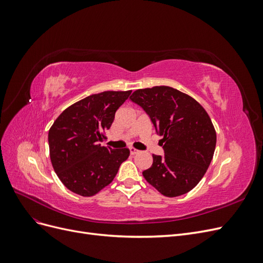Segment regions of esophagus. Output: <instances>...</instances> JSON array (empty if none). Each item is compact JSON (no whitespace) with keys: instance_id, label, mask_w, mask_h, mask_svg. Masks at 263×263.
Masks as SVG:
<instances>
[{"instance_id":"34e87169","label":"esophagus","mask_w":263,"mask_h":263,"mask_svg":"<svg viewBox=\"0 0 263 263\" xmlns=\"http://www.w3.org/2000/svg\"><path fill=\"white\" fill-rule=\"evenodd\" d=\"M129 151H130V154H132V155H136V154H138V153H139V150L135 149L134 147H129Z\"/></svg>"}]
</instances>
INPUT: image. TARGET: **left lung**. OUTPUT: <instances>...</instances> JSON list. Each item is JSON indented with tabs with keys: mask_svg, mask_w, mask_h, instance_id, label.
Masks as SVG:
<instances>
[{
	"mask_svg": "<svg viewBox=\"0 0 263 263\" xmlns=\"http://www.w3.org/2000/svg\"><path fill=\"white\" fill-rule=\"evenodd\" d=\"M130 100L150 116L164 150L162 157L153 155L142 176L164 196L190 192L208 171L216 147L208 112L192 97L165 85L136 90Z\"/></svg>",
	"mask_w": 263,
	"mask_h": 263,
	"instance_id": "obj_1",
	"label": "left lung"
}]
</instances>
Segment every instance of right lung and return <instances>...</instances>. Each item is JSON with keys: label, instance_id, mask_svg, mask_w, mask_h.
Here are the masks:
<instances>
[{"label": "right lung", "instance_id": "obj_1", "mask_svg": "<svg viewBox=\"0 0 263 263\" xmlns=\"http://www.w3.org/2000/svg\"><path fill=\"white\" fill-rule=\"evenodd\" d=\"M129 91H105L92 94L67 107L48 133L52 168L71 192L93 196L107 186L129 149L101 146L114 121L115 113L128 99Z\"/></svg>", "mask_w": 263, "mask_h": 263}]
</instances>
